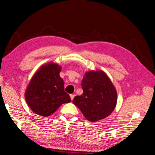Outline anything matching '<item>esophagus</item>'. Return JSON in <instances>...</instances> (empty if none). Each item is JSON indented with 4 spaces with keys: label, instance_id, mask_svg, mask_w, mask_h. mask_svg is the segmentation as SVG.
Returning a JSON list of instances; mask_svg holds the SVG:
<instances>
[{
    "label": "esophagus",
    "instance_id": "34e87169",
    "mask_svg": "<svg viewBox=\"0 0 155 155\" xmlns=\"http://www.w3.org/2000/svg\"><path fill=\"white\" fill-rule=\"evenodd\" d=\"M74 97H75L74 95H73V94H71V95H70V98H71V101H72V100L74 99Z\"/></svg>",
    "mask_w": 155,
    "mask_h": 155
}]
</instances>
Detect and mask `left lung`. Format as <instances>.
<instances>
[{
    "mask_svg": "<svg viewBox=\"0 0 155 155\" xmlns=\"http://www.w3.org/2000/svg\"><path fill=\"white\" fill-rule=\"evenodd\" d=\"M84 93L76 96L73 103L90 122L106 118L114 110L117 102L114 86L102 71L86 72L81 81Z\"/></svg>",
    "mask_w": 155,
    "mask_h": 155,
    "instance_id": "8db88e82",
    "label": "left lung"
}]
</instances>
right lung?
Here are the masks:
<instances>
[{"label": "right lung", "instance_id": "right-lung-1", "mask_svg": "<svg viewBox=\"0 0 155 155\" xmlns=\"http://www.w3.org/2000/svg\"><path fill=\"white\" fill-rule=\"evenodd\" d=\"M61 67L54 63L41 66L34 74L25 91V100L31 110L42 116H48L64 103L71 102L64 91L60 77Z\"/></svg>", "mask_w": 155, "mask_h": 155}]
</instances>
